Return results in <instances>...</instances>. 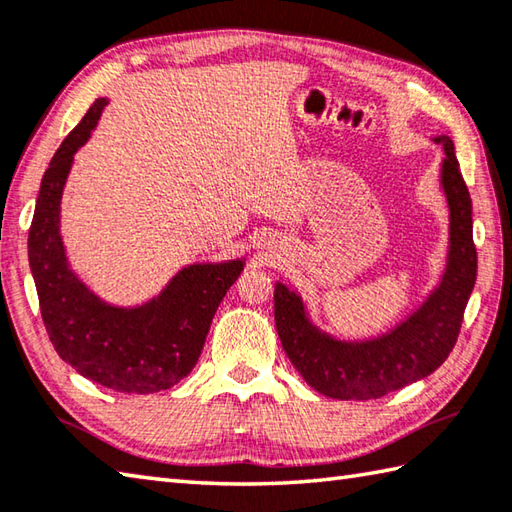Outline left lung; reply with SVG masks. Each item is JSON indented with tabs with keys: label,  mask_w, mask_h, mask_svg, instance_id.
Returning a JSON list of instances; mask_svg holds the SVG:
<instances>
[{
	"label": "left lung",
	"mask_w": 512,
	"mask_h": 512,
	"mask_svg": "<svg viewBox=\"0 0 512 512\" xmlns=\"http://www.w3.org/2000/svg\"><path fill=\"white\" fill-rule=\"evenodd\" d=\"M444 146L442 186L450 210L448 264L433 295L406 322L368 342H339L308 322L302 297L284 284L275 286V326L282 346L310 388L333 399L384 397L446 362L464 322L468 297L477 279L473 242V202L455 157L453 139Z\"/></svg>",
	"instance_id": "left-lung-1"
}]
</instances>
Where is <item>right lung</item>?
I'll return each mask as SVG.
<instances>
[{
    "mask_svg": "<svg viewBox=\"0 0 512 512\" xmlns=\"http://www.w3.org/2000/svg\"><path fill=\"white\" fill-rule=\"evenodd\" d=\"M106 104L97 99L50 159L28 230V262L57 355L117 393H159L195 368L215 310L244 262L186 266L162 295L139 308L108 306L79 282L59 237V202L73 155L88 142Z\"/></svg>",
    "mask_w": 512,
    "mask_h": 512,
    "instance_id": "1",
    "label": "right lung"
}]
</instances>
